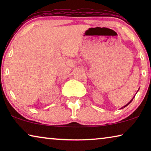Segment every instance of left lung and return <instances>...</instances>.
I'll list each match as a JSON object with an SVG mask.
<instances>
[{
    "label": "left lung",
    "instance_id": "8db88e82",
    "mask_svg": "<svg viewBox=\"0 0 151 151\" xmlns=\"http://www.w3.org/2000/svg\"><path fill=\"white\" fill-rule=\"evenodd\" d=\"M139 89H138V90H137V92H138V91H139ZM135 96H134V97H133V99H132V100H131V101H130V102H129V103H128V104H126V105H125V106H124L123 107H122V108H120V109H124V108H125V107H126V106H128V105H129V104H130V103H131V102H132V101H133V98H135Z\"/></svg>",
    "mask_w": 151,
    "mask_h": 151
}]
</instances>
